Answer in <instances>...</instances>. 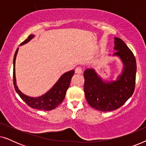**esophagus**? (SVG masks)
Segmentation results:
<instances>
[{"instance_id":"34e87169","label":"esophagus","mask_w":146,"mask_h":146,"mask_svg":"<svg viewBox=\"0 0 146 146\" xmlns=\"http://www.w3.org/2000/svg\"><path fill=\"white\" fill-rule=\"evenodd\" d=\"M75 72L76 74H80L82 72V69L81 67H76L75 69Z\"/></svg>"}]
</instances>
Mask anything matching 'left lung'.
Listing matches in <instances>:
<instances>
[{"instance_id":"obj_1","label":"left lung","mask_w":146,"mask_h":146,"mask_svg":"<svg viewBox=\"0 0 146 146\" xmlns=\"http://www.w3.org/2000/svg\"><path fill=\"white\" fill-rule=\"evenodd\" d=\"M115 52L123 64L121 72L115 80L106 81L93 68L84 72V93L88 103L98 110L108 111L120 108L131 96L135 89L136 61L134 55L124 42L114 38Z\"/></svg>"}]
</instances>
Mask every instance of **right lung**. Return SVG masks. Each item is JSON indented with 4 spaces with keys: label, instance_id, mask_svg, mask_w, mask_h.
<instances>
[{
    "label": "right lung",
    "instance_id": "obj_1",
    "mask_svg": "<svg viewBox=\"0 0 146 146\" xmlns=\"http://www.w3.org/2000/svg\"><path fill=\"white\" fill-rule=\"evenodd\" d=\"M35 36L31 35L20 46L28 43ZM18 51H19V48L15 52L13 59V82L17 93L20 96L21 99L25 102V103H27L29 106L33 108L40 110H52L55 109L62 102L64 99L66 93L70 84L71 79L74 74V70H72L70 71L63 74L60 77L58 80L55 83V84L44 94L38 97L29 96L22 92L17 85L15 75V61Z\"/></svg>",
    "mask_w": 146,
    "mask_h": 146
}]
</instances>
